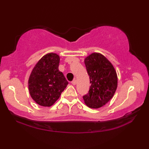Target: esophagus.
<instances>
[{
    "label": "esophagus",
    "mask_w": 149,
    "mask_h": 149,
    "mask_svg": "<svg viewBox=\"0 0 149 149\" xmlns=\"http://www.w3.org/2000/svg\"><path fill=\"white\" fill-rule=\"evenodd\" d=\"M71 83H72V84H74V85H75V84H76V83H77V81H76V79H74L73 80V81L71 82Z\"/></svg>",
    "instance_id": "34e87169"
}]
</instances>
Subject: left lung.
<instances>
[{
	"label": "left lung",
	"mask_w": 149,
	"mask_h": 149,
	"mask_svg": "<svg viewBox=\"0 0 149 149\" xmlns=\"http://www.w3.org/2000/svg\"><path fill=\"white\" fill-rule=\"evenodd\" d=\"M91 86L83 96L90 108H99L111 99L117 88L118 79L115 68L108 59L99 53H93L84 59Z\"/></svg>",
	"instance_id": "1"
}]
</instances>
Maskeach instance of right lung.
Wrapping results in <instances>:
<instances>
[{"label": "right lung", "mask_w": 149, "mask_h": 149, "mask_svg": "<svg viewBox=\"0 0 149 149\" xmlns=\"http://www.w3.org/2000/svg\"><path fill=\"white\" fill-rule=\"evenodd\" d=\"M59 56L49 53L36 63L29 79V90L32 99L39 105L51 106L68 84L58 69Z\"/></svg>", "instance_id": "add662e5"}]
</instances>
